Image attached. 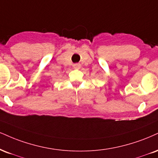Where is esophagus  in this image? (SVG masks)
Here are the masks:
<instances>
[{"mask_svg": "<svg viewBox=\"0 0 158 158\" xmlns=\"http://www.w3.org/2000/svg\"><path fill=\"white\" fill-rule=\"evenodd\" d=\"M73 68H75V69H79V68H81V64L79 63L73 64Z\"/></svg>", "mask_w": 158, "mask_h": 158, "instance_id": "obj_1", "label": "esophagus"}]
</instances>
